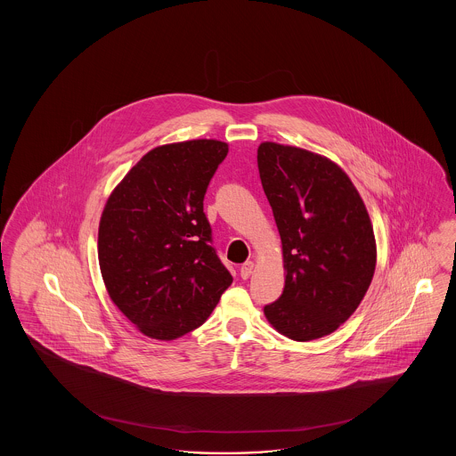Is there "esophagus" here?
Instances as JSON below:
<instances>
[{
	"instance_id": "obj_1",
	"label": "esophagus",
	"mask_w": 456,
	"mask_h": 456,
	"mask_svg": "<svg viewBox=\"0 0 456 456\" xmlns=\"http://www.w3.org/2000/svg\"><path fill=\"white\" fill-rule=\"evenodd\" d=\"M253 268H255V263L253 261H246V263H242V266L239 268V273H240V277L246 281V279H249L251 277V273H253Z\"/></svg>"
}]
</instances>
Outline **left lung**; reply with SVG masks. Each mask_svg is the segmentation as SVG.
Wrapping results in <instances>:
<instances>
[{"mask_svg":"<svg viewBox=\"0 0 456 456\" xmlns=\"http://www.w3.org/2000/svg\"><path fill=\"white\" fill-rule=\"evenodd\" d=\"M258 169L285 270L282 296L263 313L290 340L322 338L347 322L372 281L376 239L368 208L325 155L263 142Z\"/></svg>","mask_w":456,"mask_h":456,"instance_id":"obj_1","label":"left lung"}]
</instances>
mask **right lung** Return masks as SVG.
Wrapping results in <instances>:
<instances>
[{
  "instance_id": "obj_1",
  "label": "right lung",
  "mask_w": 456,
  "mask_h": 456,
  "mask_svg": "<svg viewBox=\"0 0 456 456\" xmlns=\"http://www.w3.org/2000/svg\"><path fill=\"white\" fill-rule=\"evenodd\" d=\"M229 145L186 140L145 153L112 190L99 222L110 301L143 335L175 340L205 323L232 283L203 214Z\"/></svg>"
}]
</instances>
